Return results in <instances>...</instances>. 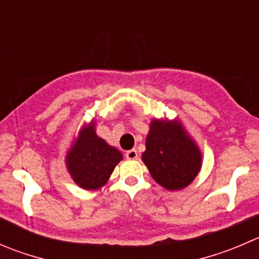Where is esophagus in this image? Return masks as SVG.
Wrapping results in <instances>:
<instances>
[{
    "label": "esophagus",
    "instance_id": "34e87169",
    "mask_svg": "<svg viewBox=\"0 0 259 259\" xmlns=\"http://www.w3.org/2000/svg\"><path fill=\"white\" fill-rule=\"evenodd\" d=\"M125 157H126L127 159H138V157H139V155H138L137 150L130 149V150H127L126 153H125Z\"/></svg>",
    "mask_w": 259,
    "mask_h": 259
}]
</instances>
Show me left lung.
<instances>
[{"label": "left lung", "instance_id": "left-lung-1", "mask_svg": "<svg viewBox=\"0 0 259 259\" xmlns=\"http://www.w3.org/2000/svg\"><path fill=\"white\" fill-rule=\"evenodd\" d=\"M142 159L152 177L167 190H181L193 181L201 168L196 144L176 122L154 120Z\"/></svg>", "mask_w": 259, "mask_h": 259}]
</instances>
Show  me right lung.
<instances>
[{
    "mask_svg": "<svg viewBox=\"0 0 259 259\" xmlns=\"http://www.w3.org/2000/svg\"><path fill=\"white\" fill-rule=\"evenodd\" d=\"M121 159V153L97 137L95 126H90L82 130L76 145L67 155V167L77 185L96 190L107 182Z\"/></svg>",
    "mask_w": 259,
    "mask_h": 259,
    "instance_id": "right-lung-1",
    "label": "right lung"
}]
</instances>
